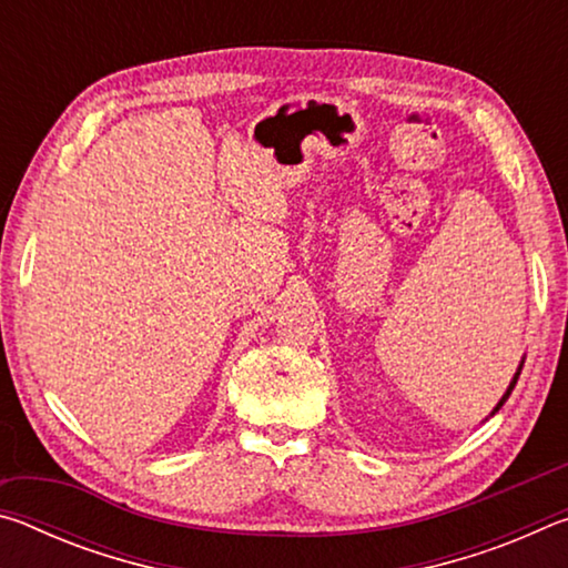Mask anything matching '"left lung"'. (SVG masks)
<instances>
[{"label": "left lung", "instance_id": "8db88e82", "mask_svg": "<svg viewBox=\"0 0 568 568\" xmlns=\"http://www.w3.org/2000/svg\"><path fill=\"white\" fill-rule=\"evenodd\" d=\"M521 368H524V361H521V365H518L516 376H514V381H511V386H508V388H506V393H504V398L496 403V408H494V413H498V410H501V406H504V403H506V398H508V396H511V390H514V386H516V381H518V376H521ZM494 413H491V416H494Z\"/></svg>", "mask_w": 568, "mask_h": 568}]
</instances>
